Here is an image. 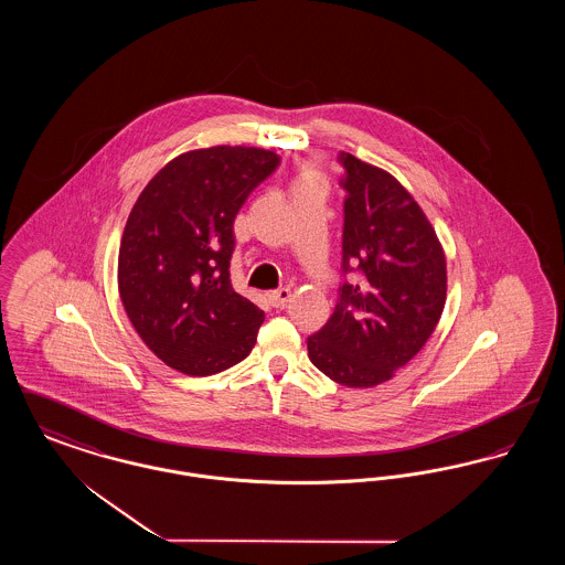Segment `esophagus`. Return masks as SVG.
Instances as JSON below:
<instances>
[{
    "mask_svg": "<svg viewBox=\"0 0 565 565\" xmlns=\"http://www.w3.org/2000/svg\"><path fill=\"white\" fill-rule=\"evenodd\" d=\"M290 298H292V290H290V288H281V290L270 292L269 302L273 307H284Z\"/></svg>",
    "mask_w": 565,
    "mask_h": 565,
    "instance_id": "esophagus-1",
    "label": "esophagus"
}]
</instances>
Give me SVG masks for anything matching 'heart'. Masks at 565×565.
Here are the masks:
<instances>
[{
  "label": "heart",
  "mask_w": 565,
  "mask_h": 565,
  "mask_svg": "<svg viewBox=\"0 0 565 565\" xmlns=\"http://www.w3.org/2000/svg\"><path fill=\"white\" fill-rule=\"evenodd\" d=\"M298 186H322V173L318 167H307L298 180H296V189Z\"/></svg>",
  "instance_id": "obj_1"
}]
</instances>
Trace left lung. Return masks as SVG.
Returning a JSON list of instances; mask_svg holds the SVG:
<instances>
[{
	"mask_svg": "<svg viewBox=\"0 0 565 565\" xmlns=\"http://www.w3.org/2000/svg\"><path fill=\"white\" fill-rule=\"evenodd\" d=\"M339 161L343 273L360 270V281L339 288L332 318L307 350L332 381L375 387L428 343L447 300V260L430 220L392 173L350 152Z\"/></svg>",
	"mask_w": 565,
	"mask_h": 565,
	"instance_id": "8db88e82",
	"label": "left lung"
}]
</instances>
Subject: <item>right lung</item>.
Here are the masks:
<instances>
[{
  "mask_svg": "<svg viewBox=\"0 0 565 565\" xmlns=\"http://www.w3.org/2000/svg\"><path fill=\"white\" fill-rule=\"evenodd\" d=\"M273 150H190L141 190L118 252V292L137 334L167 366L215 375L249 355L265 311L231 284L233 224L277 169Z\"/></svg>",
  "mask_w": 565,
  "mask_h": 565,
  "instance_id": "1",
  "label": "right lung"
}]
</instances>
